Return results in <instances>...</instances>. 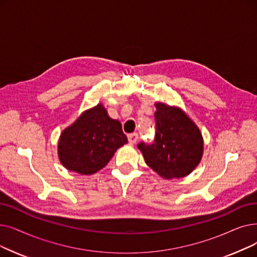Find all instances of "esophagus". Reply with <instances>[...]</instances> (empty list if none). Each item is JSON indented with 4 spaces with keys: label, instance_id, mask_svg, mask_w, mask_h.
<instances>
[{
    "label": "esophagus",
    "instance_id": "1",
    "mask_svg": "<svg viewBox=\"0 0 257 257\" xmlns=\"http://www.w3.org/2000/svg\"><path fill=\"white\" fill-rule=\"evenodd\" d=\"M138 139H139V135H138L137 132H135V133H130V135H128V141H129V143H130V144H135V143H137Z\"/></svg>",
    "mask_w": 257,
    "mask_h": 257
}]
</instances>
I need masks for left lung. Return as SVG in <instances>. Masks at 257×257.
<instances>
[{
  "mask_svg": "<svg viewBox=\"0 0 257 257\" xmlns=\"http://www.w3.org/2000/svg\"><path fill=\"white\" fill-rule=\"evenodd\" d=\"M155 135L152 143L141 142L146 164L167 180L191 173L203 155L199 129L180 108L155 104Z\"/></svg>",
  "mask_w": 257,
  "mask_h": 257,
  "instance_id": "left-lung-1",
  "label": "left lung"
}]
</instances>
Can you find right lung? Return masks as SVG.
Returning a JSON list of instances; mask_svg holds the SVG:
<instances>
[{
	"mask_svg": "<svg viewBox=\"0 0 257 257\" xmlns=\"http://www.w3.org/2000/svg\"><path fill=\"white\" fill-rule=\"evenodd\" d=\"M128 142L120 122L112 119L102 104L87 110L66 128L59 141L63 166L80 174H93L105 167L117 148Z\"/></svg>",
	"mask_w": 257,
	"mask_h": 257,
	"instance_id": "add662e5",
	"label": "right lung"
}]
</instances>
